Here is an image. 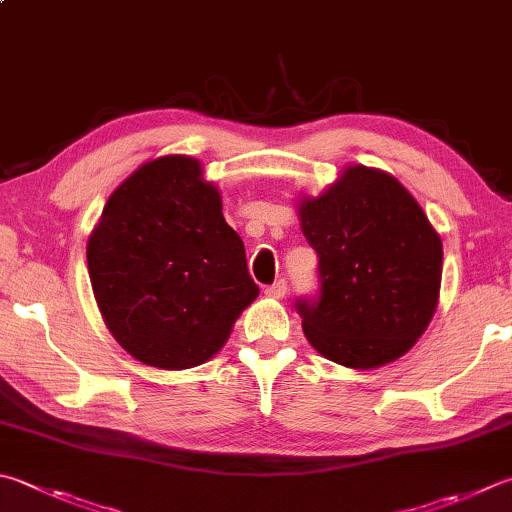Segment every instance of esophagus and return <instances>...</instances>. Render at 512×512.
<instances>
[{
	"label": "esophagus",
	"instance_id": "esophagus-1",
	"mask_svg": "<svg viewBox=\"0 0 512 512\" xmlns=\"http://www.w3.org/2000/svg\"><path fill=\"white\" fill-rule=\"evenodd\" d=\"M287 294V283L283 281H276L274 285H267L265 287V296H269V298H283Z\"/></svg>",
	"mask_w": 512,
	"mask_h": 512
}]
</instances>
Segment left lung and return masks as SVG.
<instances>
[{"instance_id":"8db88e82","label":"left lung","mask_w":512,"mask_h":512,"mask_svg":"<svg viewBox=\"0 0 512 512\" xmlns=\"http://www.w3.org/2000/svg\"><path fill=\"white\" fill-rule=\"evenodd\" d=\"M321 296L298 301L314 350L352 370L397 361L437 310L443 245L419 202L381 169L350 165L321 196L298 200Z\"/></svg>"}]
</instances>
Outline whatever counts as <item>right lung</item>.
<instances>
[{
  "instance_id": "obj_1",
  "label": "right lung",
  "mask_w": 512,
  "mask_h": 512,
  "mask_svg": "<svg viewBox=\"0 0 512 512\" xmlns=\"http://www.w3.org/2000/svg\"><path fill=\"white\" fill-rule=\"evenodd\" d=\"M86 263L113 339L160 370L207 363L258 296L218 187L178 153L144 162L113 191Z\"/></svg>"
}]
</instances>
